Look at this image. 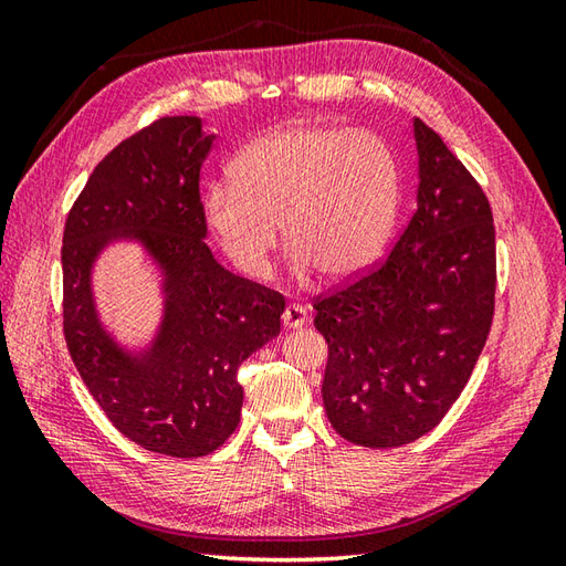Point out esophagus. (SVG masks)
Listing matches in <instances>:
<instances>
[{
    "instance_id": "34e87169",
    "label": "esophagus",
    "mask_w": 566,
    "mask_h": 566,
    "mask_svg": "<svg viewBox=\"0 0 566 566\" xmlns=\"http://www.w3.org/2000/svg\"><path fill=\"white\" fill-rule=\"evenodd\" d=\"M282 321H284V328L294 331V328H302V326H306L308 314H306V308H304V306H298V304H290V306L284 308Z\"/></svg>"
}]
</instances>
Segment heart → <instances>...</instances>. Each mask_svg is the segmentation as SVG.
<instances>
[{"label":"heart","instance_id":"1","mask_svg":"<svg viewBox=\"0 0 566 566\" xmlns=\"http://www.w3.org/2000/svg\"><path fill=\"white\" fill-rule=\"evenodd\" d=\"M213 185L201 213L226 260L248 280L270 272L272 252L292 250V270L343 282L387 245L399 211V165L369 130L292 124L250 140Z\"/></svg>","mask_w":566,"mask_h":566}]
</instances>
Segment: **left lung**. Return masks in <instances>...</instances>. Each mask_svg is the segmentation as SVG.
Listing matches in <instances>:
<instances>
[{
  "mask_svg": "<svg viewBox=\"0 0 566 566\" xmlns=\"http://www.w3.org/2000/svg\"><path fill=\"white\" fill-rule=\"evenodd\" d=\"M416 213L389 258L314 304L328 343L323 406L363 448L426 436L467 387L494 318L496 235L482 187L436 130L411 122Z\"/></svg>",
  "mask_w": 566,
  "mask_h": 566,
  "instance_id": "obj_1",
  "label": "left lung"
}]
</instances>
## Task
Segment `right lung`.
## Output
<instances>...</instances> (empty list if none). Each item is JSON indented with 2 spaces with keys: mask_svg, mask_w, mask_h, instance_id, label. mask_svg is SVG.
Here are the masks:
<instances>
[{
  "mask_svg": "<svg viewBox=\"0 0 566 566\" xmlns=\"http://www.w3.org/2000/svg\"><path fill=\"white\" fill-rule=\"evenodd\" d=\"M199 116H165L94 167L63 233V331L94 401L118 432L167 457H203L233 436L238 367L280 335L284 296L213 260L199 172L213 148ZM116 242L161 274L154 338L128 348L101 321L93 268Z\"/></svg>",
  "mask_w": 566,
  "mask_h": 566,
  "instance_id": "add662e5",
  "label": "right lung"
}]
</instances>
